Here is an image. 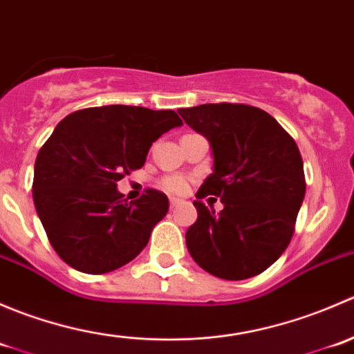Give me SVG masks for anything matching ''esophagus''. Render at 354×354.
Returning <instances> with one entry per match:
<instances>
[{"label": "esophagus", "instance_id": "1", "mask_svg": "<svg viewBox=\"0 0 354 354\" xmlns=\"http://www.w3.org/2000/svg\"><path fill=\"white\" fill-rule=\"evenodd\" d=\"M180 203H181V200L180 198H169V205H171V209H176V207L178 205H180Z\"/></svg>", "mask_w": 354, "mask_h": 354}]
</instances>
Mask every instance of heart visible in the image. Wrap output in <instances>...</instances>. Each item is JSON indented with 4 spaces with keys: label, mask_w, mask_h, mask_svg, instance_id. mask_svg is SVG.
<instances>
[{
    "label": "heart",
    "mask_w": 354,
    "mask_h": 354,
    "mask_svg": "<svg viewBox=\"0 0 354 354\" xmlns=\"http://www.w3.org/2000/svg\"><path fill=\"white\" fill-rule=\"evenodd\" d=\"M160 187L166 192H169V194L181 195L190 187V180L187 176H183V174H169V176H164L160 180Z\"/></svg>",
    "instance_id": "1"
}]
</instances>
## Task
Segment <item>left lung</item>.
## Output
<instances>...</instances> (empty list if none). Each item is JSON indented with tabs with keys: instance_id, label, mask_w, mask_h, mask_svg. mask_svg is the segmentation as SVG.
I'll use <instances>...</instances> for the list:
<instances>
[{
	"instance_id": "obj_1",
	"label": "left lung",
	"mask_w": 354,
	"mask_h": 354,
	"mask_svg": "<svg viewBox=\"0 0 354 354\" xmlns=\"http://www.w3.org/2000/svg\"><path fill=\"white\" fill-rule=\"evenodd\" d=\"M210 142L214 173L197 192L198 217L187 231L195 262L212 276L241 281L269 269L288 248L305 198V171L295 138L263 109L200 104L180 109ZM225 203L216 213L203 198Z\"/></svg>"
}]
</instances>
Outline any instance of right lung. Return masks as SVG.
<instances>
[{"label":"right lung","instance_id":"1","mask_svg":"<svg viewBox=\"0 0 354 354\" xmlns=\"http://www.w3.org/2000/svg\"><path fill=\"white\" fill-rule=\"evenodd\" d=\"M181 124L171 109L121 104L75 111L59 121L35 159L32 195L63 262L106 274L145 248L169 200L147 188L128 202L116 183L144 166L152 142Z\"/></svg>","mask_w":354,"mask_h":354}]
</instances>
